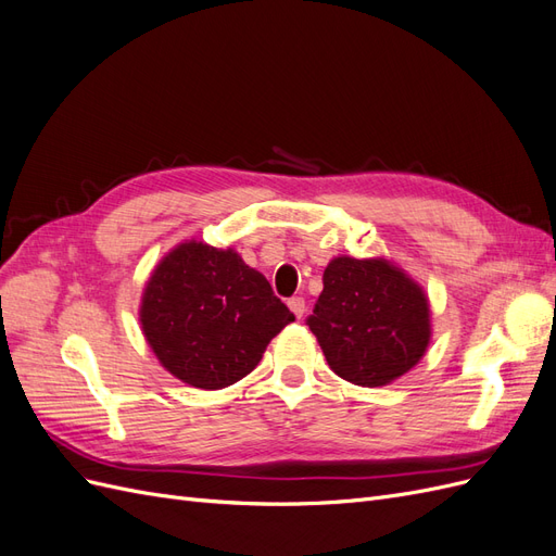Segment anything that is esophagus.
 <instances>
[{"instance_id": "1", "label": "esophagus", "mask_w": 556, "mask_h": 556, "mask_svg": "<svg viewBox=\"0 0 556 556\" xmlns=\"http://www.w3.org/2000/svg\"><path fill=\"white\" fill-rule=\"evenodd\" d=\"M288 306H290V311L301 319V317H304V313H306V299H304V296H292V299L288 301Z\"/></svg>"}]
</instances>
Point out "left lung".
<instances>
[{"label":"left lung","mask_w":556,"mask_h":556,"mask_svg":"<svg viewBox=\"0 0 556 556\" xmlns=\"http://www.w3.org/2000/svg\"><path fill=\"white\" fill-rule=\"evenodd\" d=\"M306 325L336 376L380 387L408 374L429 345V301L384 260L336 257Z\"/></svg>","instance_id":"8db88e82"}]
</instances>
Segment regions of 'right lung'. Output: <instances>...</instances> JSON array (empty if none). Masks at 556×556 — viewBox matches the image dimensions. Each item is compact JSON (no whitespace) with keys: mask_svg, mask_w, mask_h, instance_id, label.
Masks as SVG:
<instances>
[{"mask_svg":"<svg viewBox=\"0 0 556 556\" xmlns=\"http://www.w3.org/2000/svg\"><path fill=\"white\" fill-rule=\"evenodd\" d=\"M294 323L268 280L233 250L182 243L150 276L141 325L166 371L223 390L255 368L268 341Z\"/></svg>","mask_w":556,"mask_h":556,"instance_id":"obj_1","label":"right lung"}]
</instances>
